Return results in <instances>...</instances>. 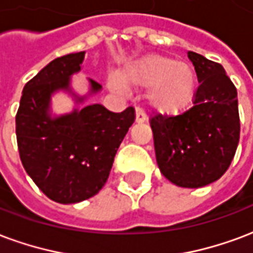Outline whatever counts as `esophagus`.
Wrapping results in <instances>:
<instances>
[{"instance_id": "obj_1", "label": "esophagus", "mask_w": 253, "mask_h": 253, "mask_svg": "<svg viewBox=\"0 0 253 253\" xmlns=\"http://www.w3.org/2000/svg\"><path fill=\"white\" fill-rule=\"evenodd\" d=\"M136 123H139V124L147 123V114L143 112V109L136 108Z\"/></svg>"}]
</instances>
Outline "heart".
<instances>
[{
  "label": "heart",
  "mask_w": 253,
  "mask_h": 253,
  "mask_svg": "<svg viewBox=\"0 0 253 253\" xmlns=\"http://www.w3.org/2000/svg\"><path fill=\"white\" fill-rule=\"evenodd\" d=\"M110 90L121 93L128 87H148L145 98L155 112L178 114L191 102L197 87L193 67L172 58L149 53L132 60L108 78Z\"/></svg>",
  "instance_id": "obj_1"
}]
</instances>
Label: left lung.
<instances>
[{"mask_svg": "<svg viewBox=\"0 0 253 253\" xmlns=\"http://www.w3.org/2000/svg\"><path fill=\"white\" fill-rule=\"evenodd\" d=\"M200 86L187 112L151 119L160 172L180 187L198 189L225 174L240 139L237 90L221 64L189 51Z\"/></svg>", "mask_w": 253, "mask_h": 253, "instance_id": "obj_1", "label": "left lung"}]
</instances>
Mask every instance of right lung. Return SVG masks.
Wrapping results in <instances>:
<instances>
[{"label":"right lung","mask_w":253,"mask_h":253,"mask_svg":"<svg viewBox=\"0 0 253 253\" xmlns=\"http://www.w3.org/2000/svg\"><path fill=\"white\" fill-rule=\"evenodd\" d=\"M84 51L49 62L24 86L16 116L20 159L27 174L49 200L77 204L104 187L121 141L134 121V109L113 113L99 104L84 105L102 86L88 79V93L78 95L71 77L81 71ZM64 91L77 106L56 116L53 93Z\"/></svg>","instance_id":"right-lung-1"}]
</instances>
